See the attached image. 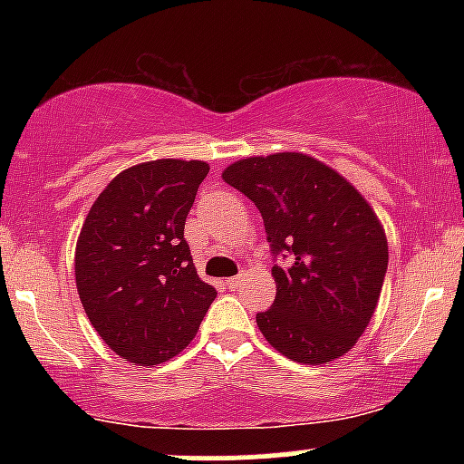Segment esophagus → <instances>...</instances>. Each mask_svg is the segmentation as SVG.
<instances>
[{"label": "esophagus", "mask_w": 464, "mask_h": 464, "mask_svg": "<svg viewBox=\"0 0 464 464\" xmlns=\"http://www.w3.org/2000/svg\"><path fill=\"white\" fill-rule=\"evenodd\" d=\"M242 276H231V279H227V287H228V290H236V287H239V285H242Z\"/></svg>", "instance_id": "1"}]
</instances>
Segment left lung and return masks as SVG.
I'll use <instances>...</instances> for the list:
<instances>
[{
    "instance_id": "8db88e82",
    "label": "left lung",
    "mask_w": 464,
    "mask_h": 464,
    "mask_svg": "<svg viewBox=\"0 0 464 464\" xmlns=\"http://www.w3.org/2000/svg\"><path fill=\"white\" fill-rule=\"evenodd\" d=\"M222 179L264 218L276 284L270 310L257 314L264 338L303 364L347 353L375 312L388 268L384 228L369 202L301 152L242 159Z\"/></svg>"
}]
</instances>
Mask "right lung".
I'll use <instances>...</instances> for the list:
<instances>
[{"mask_svg":"<svg viewBox=\"0 0 464 464\" xmlns=\"http://www.w3.org/2000/svg\"><path fill=\"white\" fill-rule=\"evenodd\" d=\"M207 174V163L180 159L124 169L80 231V301L100 338L132 364H161L188 347L218 295L196 273L183 233Z\"/></svg>","mask_w":464,"mask_h":464,"instance_id":"1","label":"right lung"}]
</instances>
